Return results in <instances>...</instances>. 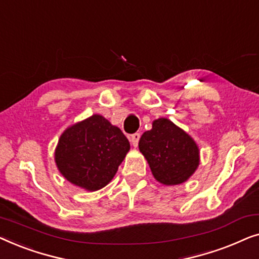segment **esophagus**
Listing matches in <instances>:
<instances>
[{
  "label": "esophagus",
  "mask_w": 259,
  "mask_h": 259,
  "mask_svg": "<svg viewBox=\"0 0 259 259\" xmlns=\"http://www.w3.org/2000/svg\"><path fill=\"white\" fill-rule=\"evenodd\" d=\"M139 139H140V133H134V134H132V136H131V138H130L131 143H132V145H133L134 147L138 146V143H139Z\"/></svg>",
  "instance_id": "34e87169"
}]
</instances>
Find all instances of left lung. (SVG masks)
Returning a JSON list of instances; mask_svg holds the SVG:
<instances>
[{"label":"left lung","instance_id":"1","mask_svg":"<svg viewBox=\"0 0 259 259\" xmlns=\"http://www.w3.org/2000/svg\"><path fill=\"white\" fill-rule=\"evenodd\" d=\"M139 150L146 158L152 175L164 185L186 182L199 165L196 141L166 118L154 120L152 130L141 136Z\"/></svg>","mask_w":259,"mask_h":259}]
</instances>
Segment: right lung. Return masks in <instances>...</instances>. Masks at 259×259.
<instances>
[{"mask_svg": "<svg viewBox=\"0 0 259 259\" xmlns=\"http://www.w3.org/2000/svg\"><path fill=\"white\" fill-rule=\"evenodd\" d=\"M128 151L130 141L121 130L94 114L61 134L55 162L68 182L87 191H98L113 179Z\"/></svg>", "mask_w": 259, "mask_h": 259, "instance_id": "1", "label": "right lung"}]
</instances>
